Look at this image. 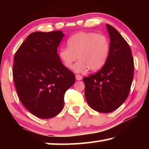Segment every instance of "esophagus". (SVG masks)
I'll return each instance as SVG.
<instances>
[{"label": "esophagus", "instance_id": "obj_1", "mask_svg": "<svg viewBox=\"0 0 149 149\" xmlns=\"http://www.w3.org/2000/svg\"><path fill=\"white\" fill-rule=\"evenodd\" d=\"M75 77H76V79L77 81H80V80H81V79H82V77H81V75H79V74H77L76 76H75Z\"/></svg>", "mask_w": 149, "mask_h": 149}]
</instances>
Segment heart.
<instances>
[{
	"instance_id": "1",
	"label": "heart",
	"mask_w": 149,
	"mask_h": 149,
	"mask_svg": "<svg viewBox=\"0 0 149 149\" xmlns=\"http://www.w3.org/2000/svg\"><path fill=\"white\" fill-rule=\"evenodd\" d=\"M68 47L59 51V58L68 69L74 66L77 72H84L89 68L97 71L104 66L109 58L111 43L104 34L93 32H80L70 36L67 40Z\"/></svg>"
}]
</instances>
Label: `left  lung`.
I'll return each instance as SVG.
<instances>
[{
    "label": "left lung",
    "mask_w": 149,
    "mask_h": 149,
    "mask_svg": "<svg viewBox=\"0 0 149 149\" xmlns=\"http://www.w3.org/2000/svg\"><path fill=\"white\" fill-rule=\"evenodd\" d=\"M111 39L109 58L95 74L84 77L85 95L89 107L108 113L127 99L134 78V59L129 45L119 32L107 24Z\"/></svg>",
    "instance_id": "8db88e82"
}]
</instances>
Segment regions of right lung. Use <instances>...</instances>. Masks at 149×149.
<instances>
[{
  "label": "right lung",
  "mask_w": 149,
  "mask_h": 149,
  "mask_svg": "<svg viewBox=\"0 0 149 149\" xmlns=\"http://www.w3.org/2000/svg\"><path fill=\"white\" fill-rule=\"evenodd\" d=\"M62 31L32 32L14 57L13 77L23 105L36 117L50 119L64 107V94L75 75L66 68L57 53Z\"/></svg>",
  "instance_id": "obj_1"
}]
</instances>
